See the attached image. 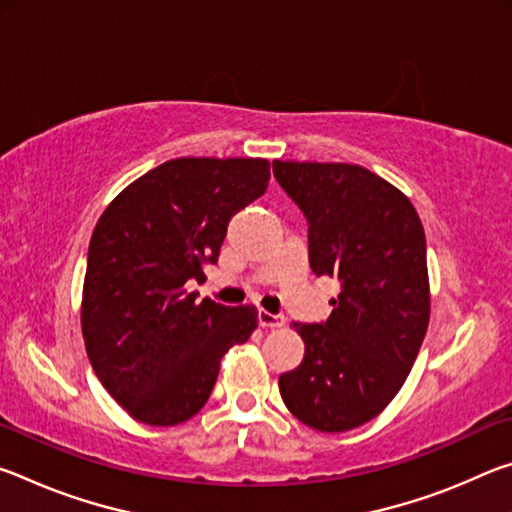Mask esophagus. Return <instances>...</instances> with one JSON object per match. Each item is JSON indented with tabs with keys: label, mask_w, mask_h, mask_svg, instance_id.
I'll return each instance as SVG.
<instances>
[{
	"label": "esophagus",
	"mask_w": 512,
	"mask_h": 512,
	"mask_svg": "<svg viewBox=\"0 0 512 512\" xmlns=\"http://www.w3.org/2000/svg\"><path fill=\"white\" fill-rule=\"evenodd\" d=\"M257 320H259V325L262 327H284V316H280V314H271V311H259L257 314Z\"/></svg>",
	"instance_id": "obj_1"
}]
</instances>
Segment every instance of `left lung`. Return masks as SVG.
<instances>
[{
    "label": "left lung",
    "instance_id": "8db88e82",
    "mask_svg": "<svg viewBox=\"0 0 512 512\" xmlns=\"http://www.w3.org/2000/svg\"><path fill=\"white\" fill-rule=\"evenodd\" d=\"M273 176L307 216L311 271L341 287L325 323H293L305 359L280 375V395L311 429L361 427L400 393L427 334L422 221L400 189L359 164L273 160Z\"/></svg>",
    "mask_w": 512,
    "mask_h": 512
}]
</instances>
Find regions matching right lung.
Listing matches in <instances>:
<instances>
[{"label": "right lung", "mask_w": 512, "mask_h": 512, "mask_svg": "<svg viewBox=\"0 0 512 512\" xmlns=\"http://www.w3.org/2000/svg\"><path fill=\"white\" fill-rule=\"evenodd\" d=\"M264 158H176L128 185L97 221L85 268L81 329L103 388L151 427L203 409L223 354L246 343L257 309L196 293L228 221L262 196Z\"/></svg>", "instance_id": "add662e5"}]
</instances>
